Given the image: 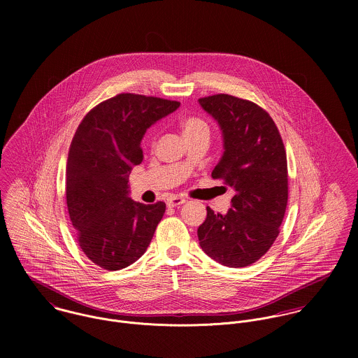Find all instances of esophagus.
Listing matches in <instances>:
<instances>
[{
    "label": "esophagus",
    "instance_id": "1",
    "mask_svg": "<svg viewBox=\"0 0 358 358\" xmlns=\"http://www.w3.org/2000/svg\"><path fill=\"white\" fill-rule=\"evenodd\" d=\"M185 203H186V200H185V199L178 197V196H172V197H169V199H168L166 205H168V206H171V208H173V206H179V205L185 204Z\"/></svg>",
    "mask_w": 358,
    "mask_h": 358
}]
</instances>
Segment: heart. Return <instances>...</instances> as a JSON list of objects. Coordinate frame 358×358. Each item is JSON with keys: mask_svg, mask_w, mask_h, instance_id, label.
Returning a JSON list of instances; mask_svg holds the SVG:
<instances>
[{"mask_svg": "<svg viewBox=\"0 0 358 358\" xmlns=\"http://www.w3.org/2000/svg\"><path fill=\"white\" fill-rule=\"evenodd\" d=\"M180 128H182V134L185 138L187 136H193L196 134H200V132H208V127L205 124L204 121L199 120V118H185L182 122H180Z\"/></svg>", "mask_w": 358, "mask_h": 358, "instance_id": "1", "label": "heart"}]
</instances>
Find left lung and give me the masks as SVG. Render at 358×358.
<instances>
[{"label": "left lung", "instance_id": "obj_1", "mask_svg": "<svg viewBox=\"0 0 358 358\" xmlns=\"http://www.w3.org/2000/svg\"><path fill=\"white\" fill-rule=\"evenodd\" d=\"M222 131L223 154L212 171L233 187L231 208L206 206L199 241L206 255L229 267H245L275 241L288 203L287 154L271 117L255 103L231 95L199 99Z\"/></svg>", "mask_w": 358, "mask_h": 358}]
</instances>
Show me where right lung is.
<instances>
[{
  "mask_svg": "<svg viewBox=\"0 0 358 358\" xmlns=\"http://www.w3.org/2000/svg\"><path fill=\"white\" fill-rule=\"evenodd\" d=\"M180 103L120 94L92 108L73 138L66 166L69 215L81 250L106 270L143 255L165 212L129 197V173L143 159L142 139Z\"/></svg>",
  "mask_w": 358,
  "mask_h": 358,
  "instance_id": "obj_1",
  "label": "right lung"
}]
</instances>
